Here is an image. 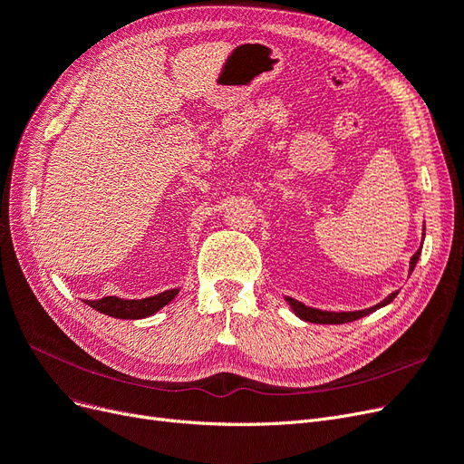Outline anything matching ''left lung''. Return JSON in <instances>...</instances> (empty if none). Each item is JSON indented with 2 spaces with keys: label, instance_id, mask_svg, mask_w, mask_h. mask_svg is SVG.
Returning a JSON list of instances; mask_svg holds the SVG:
<instances>
[{
  "label": "left lung",
  "instance_id": "1",
  "mask_svg": "<svg viewBox=\"0 0 464 464\" xmlns=\"http://www.w3.org/2000/svg\"><path fill=\"white\" fill-rule=\"evenodd\" d=\"M420 248H422V246H420ZM420 248L415 252L413 258H411V271L415 269V266H417V262H419ZM396 296H398V293H392L386 300H382L381 304H376V305L369 307V310H362V312H340V314H336V312L314 310V307H307V305H304V304H300L298 300H293V298H286V300H288L290 305H293L295 314H296L300 319H304V321L319 323V324H340V323H350V321H355V319H359V317H365V315H369L371 312H376V310H379V307L390 304Z\"/></svg>",
  "mask_w": 464,
  "mask_h": 464
}]
</instances>
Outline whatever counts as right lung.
Listing matches in <instances>:
<instances>
[{
	"label": "right lung",
	"mask_w": 464,
	"mask_h": 464,
	"mask_svg": "<svg viewBox=\"0 0 464 464\" xmlns=\"http://www.w3.org/2000/svg\"><path fill=\"white\" fill-rule=\"evenodd\" d=\"M178 293H179L178 288H171V290H166V293L143 298V300H122L116 296H105L101 300H85V304L92 305L93 310L116 319H143L157 314L160 307H164L166 304L174 300Z\"/></svg>",
	"instance_id": "1"
}]
</instances>
